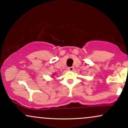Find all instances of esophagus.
<instances>
[{
    "label": "esophagus",
    "mask_w": 128,
    "mask_h": 128,
    "mask_svg": "<svg viewBox=\"0 0 128 128\" xmlns=\"http://www.w3.org/2000/svg\"><path fill=\"white\" fill-rule=\"evenodd\" d=\"M73 70H74V67H70L68 68V70H69V71H70V72L73 71Z\"/></svg>",
    "instance_id": "obj_1"
}]
</instances>
